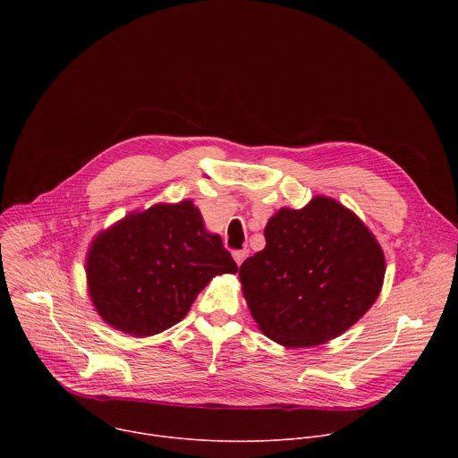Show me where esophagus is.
Returning <instances> with one entry per match:
<instances>
[{
	"label": "esophagus",
	"instance_id": "34e87169",
	"mask_svg": "<svg viewBox=\"0 0 458 458\" xmlns=\"http://www.w3.org/2000/svg\"><path fill=\"white\" fill-rule=\"evenodd\" d=\"M248 257V250H237V251H233V259H235V263L241 267L242 265V260Z\"/></svg>",
	"mask_w": 458,
	"mask_h": 458
}]
</instances>
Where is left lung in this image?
I'll return each mask as SVG.
<instances>
[{"mask_svg": "<svg viewBox=\"0 0 458 458\" xmlns=\"http://www.w3.org/2000/svg\"><path fill=\"white\" fill-rule=\"evenodd\" d=\"M267 246L239 268L259 330L286 348L324 344L377 301L386 263L366 225L335 199L281 208L265 228Z\"/></svg>", "mask_w": 458, "mask_h": 458, "instance_id": "left-lung-1", "label": "left lung"}]
</instances>
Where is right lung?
<instances>
[{"label":"right lung","mask_w":458,"mask_h":458,"mask_svg":"<svg viewBox=\"0 0 458 458\" xmlns=\"http://www.w3.org/2000/svg\"><path fill=\"white\" fill-rule=\"evenodd\" d=\"M237 265L191 201L128 214L90 244L89 293L101 318L134 337L168 330L212 277Z\"/></svg>","instance_id":"obj_1"}]
</instances>
